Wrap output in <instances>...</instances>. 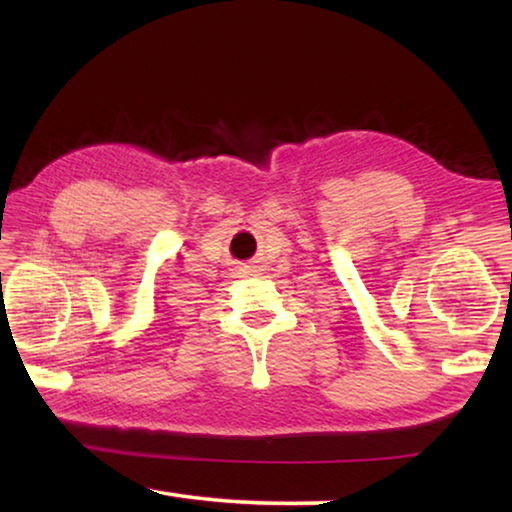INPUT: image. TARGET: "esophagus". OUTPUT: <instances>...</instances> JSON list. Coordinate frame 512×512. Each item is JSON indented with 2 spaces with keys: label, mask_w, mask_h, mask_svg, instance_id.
I'll return each mask as SVG.
<instances>
[{
  "label": "esophagus",
  "mask_w": 512,
  "mask_h": 512,
  "mask_svg": "<svg viewBox=\"0 0 512 512\" xmlns=\"http://www.w3.org/2000/svg\"><path fill=\"white\" fill-rule=\"evenodd\" d=\"M239 275H241V277L257 275V268H255V266H248V264H244V266H239Z\"/></svg>",
  "instance_id": "obj_1"
}]
</instances>
